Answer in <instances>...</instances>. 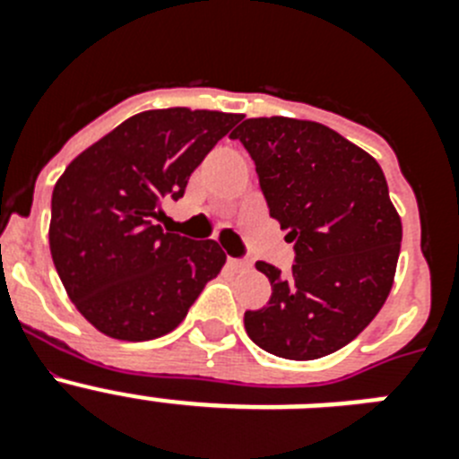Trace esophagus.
I'll use <instances>...</instances> for the list:
<instances>
[{
	"label": "esophagus",
	"instance_id": "1",
	"mask_svg": "<svg viewBox=\"0 0 459 459\" xmlns=\"http://www.w3.org/2000/svg\"><path fill=\"white\" fill-rule=\"evenodd\" d=\"M230 266H232L234 271H246V269H250V262L248 259H237V257H230Z\"/></svg>",
	"mask_w": 459,
	"mask_h": 459
}]
</instances>
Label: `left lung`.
I'll list each match as a JSON object with an SVG mask.
<instances>
[{
  "instance_id": "obj_1",
  "label": "left lung",
  "mask_w": 459,
  "mask_h": 459,
  "mask_svg": "<svg viewBox=\"0 0 459 459\" xmlns=\"http://www.w3.org/2000/svg\"><path fill=\"white\" fill-rule=\"evenodd\" d=\"M230 137L248 149L271 218L296 253L290 275L255 264L271 299L243 315L246 333L290 360L342 350L375 319L395 278L403 222L386 177L370 153L317 121L259 117Z\"/></svg>"
}]
</instances>
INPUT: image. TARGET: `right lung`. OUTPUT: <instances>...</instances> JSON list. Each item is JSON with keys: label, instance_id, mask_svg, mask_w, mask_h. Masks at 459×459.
Returning <instances> with one entry per match:
<instances>
[{"label": "right lung", "instance_id": "add662e5", "mask_svg": "<svg viewBox=\"0 0 459 459\" xmlns=\"http://www.w3.org/2000/svg\"><path fill=\"white\" fill-rule=\"evenodd\" d=\"M241 115L149 109L84 149L52 190L50 253L68 299L100 333L142 342L169 333L225 253L153 225Z\"/></svg>", "mask_w": 459, "mask_h": 459}]
</instances>
